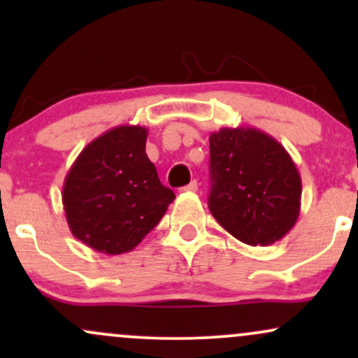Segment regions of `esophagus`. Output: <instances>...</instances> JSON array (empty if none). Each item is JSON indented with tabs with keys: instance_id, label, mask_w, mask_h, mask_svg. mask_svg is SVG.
Segmentation results:
<instances>
[{
	"instance_id": "obj_1",
	"label": "esophagus",
	"mask_w": 358,
	"mask_h": 358,
	"mask_svg": "<svg viewBox=\"0 0 358 358\" xmlns=\"http://www.w3.org/2000/svg\"><path fill=\"white\" fill-rule=\"evenodd\" d=\"M199 190V183L195 182V180H193V182H190L187 185V187H183L182 188V192H196Z\"/></svg>"
}]
</instances>
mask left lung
Masks as SVG:
<instances>
[{"label": "left lung", "instance_id": "obj_1", "mask_svg": "<svg viewBox=\"0 0 358 358\" xmlns=\"http://www.w3.org/2000/svg\"><path fill=\"white\" fill-rule=\"evenodd\" d=\"M208 208L222 227L249 245L281 241L296 224L301 176L281 143L256 127L210 134Z\"/></svg>", "mask_w": 358, "mask_h": 358}]
</instances>
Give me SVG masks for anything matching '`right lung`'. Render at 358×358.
<instances>
[{
	"instance_id": "add662e5",
	"label": "right lung",
	"mask_w": 358,
	"mask_h": 358,
	"mask_svg": "<svg viewBox=\"0 0 358 358\" xmlns=\"http://www.w3.org/2000/svg\"><path fill=\"white\" fill-rule=\"evenodd\" d=\"M148 129L117 126L90 141L62 188L72 236L102 254L129 252L153 231L175 193L146 155Z\"/></svg>"
}]
</instances>
